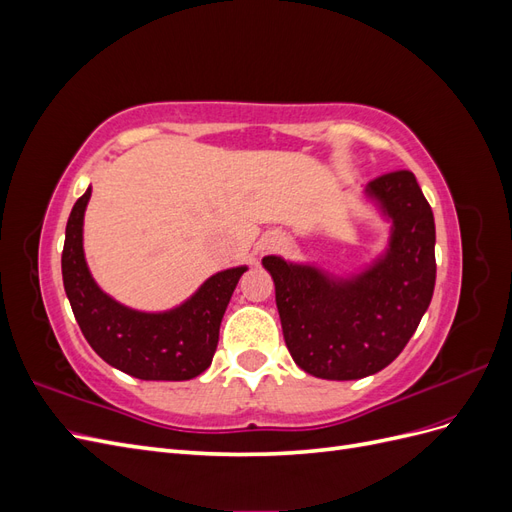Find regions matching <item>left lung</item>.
Returning <instances> with one entry per match:
<instances>
[{
	"instance_id": "obj_1",
	"label": "left lung",
	"mask_w": 512,
	"mask_h": 512,
	"mask_svg": "<svg viewBox=\"0 0 512 512\" xmlns=\"http://www.w3.org/2000/svg\"><path fill=\"white\" fill-rule=\"evenodd\" d=\"M367 196L393 220L386 254L352 280L265 256L290 356L324 380H359L406 348L436 286V224L410 170L371 179Z\"/></svg>"
}]
</instances>
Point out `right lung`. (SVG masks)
Instances as JSON below:
<instances>
[{
	"instance_id": "add662e5",
	"label": "right lung",
	"mask_w": 512,
	"mask_h": 512,
	"mask_svg": "<svg viewBox=\"0 0 512 512\" xmlns=\"http://www.w3.org/2000/svg\"><path fill=\"white\" fill-rule=\"evenodd\" d=\"M91 188L76 200L61 252L64 288L76 322L98 356L138 380H192L211 365L220 324L245 267L211 275L177 309L136 312L104 294L83 254V215Z\"/></svg>"
}]
</instances>
